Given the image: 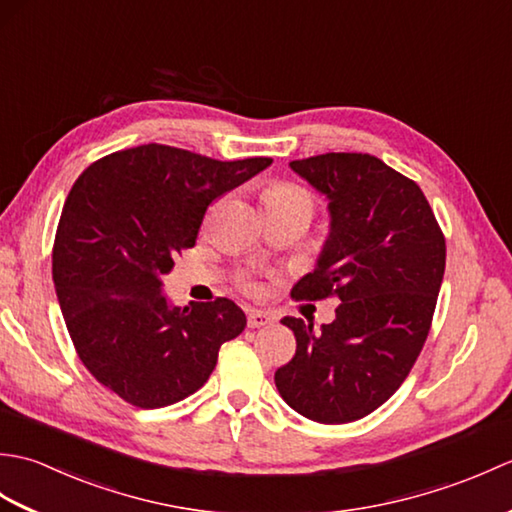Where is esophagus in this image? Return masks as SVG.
I'll return each mask as SVG.
<instances>
[{
    "label": "esophagus",
    "instance_id": "1",
    "mask_svg": "<svg viewBox=\"0 0 512 512\" xmlns=\"http://www.w3.org/2000/svg\"><path fill=\"white\" fill-rule=\"evenodd\" d=\"M275 317L266 310H248V328H266V325H273Z\"/></svg>",
    "mask_w": 512,
    "mask_h": 512
}]
</instances>
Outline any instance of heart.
Wrapping results in <instances>:
<instances>
[{"mask_svg":"<svg viewBox=\"0 0 512 512\" xmlns=\"http://www.w3.org/2000/svg\"><path fill=\"white\" fill-rule=\"evenodd\" d=\"M262 202L264 211H299L308 215V220L314 211V195L301 184L288 180L268 182L262 191Z\"/></svg>","mask_w":512,"mask_h":512,"instance_id":"obj_1","label":"heart"}]
</instances>
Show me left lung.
Segmentation results:
<instances>
[{
    "mask_svg": "<svg viewBox=\"0 0 512 512\" xmlns=\"http://www.w3.org/2000/svg\"><path fill=\"white\" fill-rule=\"evenodd\" d=\"M290 169L328 198L330 235L292 299L336 297L319 332L284 317L297 352L275 372L281 398L323 424L365 418L405 383L436 310L447 244L413 180L369 154H321Z\"/></svg>",
    "mask_w": 512,
    "mask_h": 512,
    "instance_id": "obj_1",
    "label": "left lung"
}]
</instances>
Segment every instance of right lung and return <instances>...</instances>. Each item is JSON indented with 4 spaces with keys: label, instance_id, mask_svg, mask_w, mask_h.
Here are the masks:
<instances>
[{
    "label": "right lung",
    "instance_id": "1",
    "mask_svg": "<svg viewBox=\"0 0 512 512\" xmlns=\"http://www.w3.org/2000/svg\"><path fill=\"white\" fill-rule=\"evenodd\" d=\"M270 162L151 143L96 160L74 182L54 237V288L83 365L129 405L191 396L246 328L231 299L169 306L160 277L195 246L209 204Z\"/></svg>",
    "mask_w": 512,
    "mask_h": 512
}]
</instances>
